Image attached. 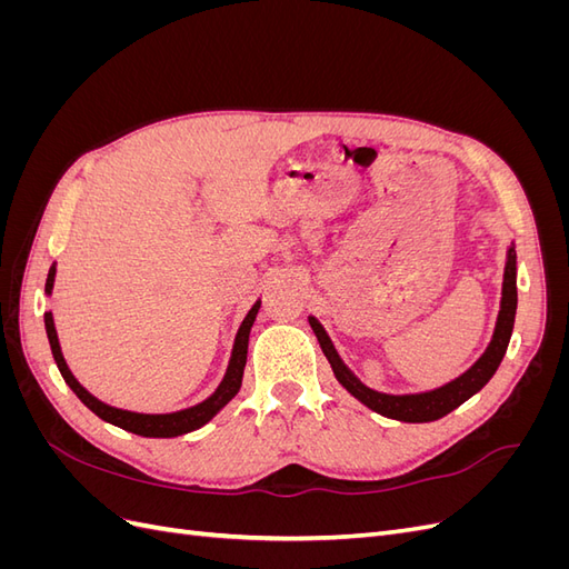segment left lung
I'll list each match as a JSON object with an SVG mask.
<instances>
[{
  "instance_id": "8db88e82",
  "label": "left lung",
  "mask_w": 569,
  "mask_h": 569,
  "mask_svg": "<svg viewBox=\"0 0 569 569\" xmlns=\"http://www.w3.org/2000/svg\"><path fill=\"white\" fill-rule=\"evenodd\" d=\"M515 311H518V274H515V249H510L506 274H503L501 311H498L493 339L489 343V349L485 351V356H481L468 372H462L458 380L443 385L435 391L406 393V396H391V393H380V391L368 389L347 366H343V360L335 351L330 337L325 335L322 325L316 318H308V322H311L313 332L320 341V349L327 356V360H330L339 385L351 396H356L360 403H366L370 410L380 412V416L391 418V420L432 422V420L449 416L451 410H456L460 403L468 401L470 396H475L481 387L491 380L493 372L498 370V366H501V360L506 356L508 341L512 335V325H515Z\"/></svg>"
}]
</instances>
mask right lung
Returning <instances> with one entry per match:
<instances>
[{"label":"right lung","instance_id":"1","mask_svg":"<svg viewBox=\"0 0 569 569\" xmlns=\"http://www.w3.org/2000/svg\"><path fill=\"white\" fill-rule=\"evenodd\" d=\"M54 274H57V266H51L49 274H47V284H44L47 295H51V287H54ZM258 308H261V301L253 303V308L249 311V316L244 318L242 327H239V332L234 337L230 366H228L226 377H222L220 387L206 401H201L192 408L178 410V412H166V416H147V412L120 410V408L107 406V403H101L99 399H94V396L88 389L80 387V382L76 380L73 372L68 370L63 353H61V347H59V337H57L54 318H51V313H44V327H47V339H49V347H51V356H54V360H57L61 377L66 380V385L76 391L78 399L94 412V416H99L101 420H107V422H111L120 429H126V432L140 435V437H180V435H187V432H194V429H199V427L209 422L222 406H228L234 399V393L239 391V387H242V375H244V366H247V349H249V332H251V325L256 320Z\"/></svg>","mask_w":569,"mask_h":569}]
</instances>
